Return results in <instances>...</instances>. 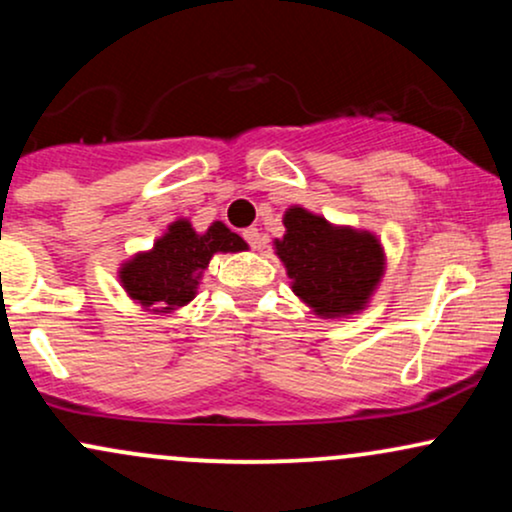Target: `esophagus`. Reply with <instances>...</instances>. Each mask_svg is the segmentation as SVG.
<instances>
[{
	"mask_svg": "<svg viewBox=\"0 0 512 512\" xmlns=\"http://www.w3.org/2000/svg\"><path fill=\"white\" fill-rule=\"evenodd\" d=\"M243 238L248 240V245H250L252 250H260L262 248V236H260V231H257V228H245Z\"/></svg>",
	"mask_w": 512,
	"mask_h": 512,
	"instance_id": "1",
	"label": "esophagus"
}]
</instances>
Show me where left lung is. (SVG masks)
<instances>
[{
  "instance_id": "1",
  "label": "left lung",
  "mask_w": 512,
  "mask_h": 512,
  "mask_svg": "<svg viewBox=\"0 0 512 512\" xmlns=\"http://www.w3.org/2000/svg\"><path fill=\"white\" fill-rule=\"evenodd\" d=\"M286 233L274 240L291 291L317 317H351L368 308L385 274L380 238L351 226H334L303 207L284 214Z\"/></svg>"
}]
</instances>
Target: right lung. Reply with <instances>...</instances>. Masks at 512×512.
Returning a JSON list of instances; mask_svg holds the SVG:
<instances>
[{"instance_id": "obj_1", "label": "right lung", "mask_w": 512, "mask_h": 512, "mask_svg": "<svg viewBox=\"0 0 512 512\" xmlns=\"http://www.w3.org/2000/svg\"><path fill=\"white\" fill-rule=\"evenodd\" d=\"M248 243L223 221L197 233L187 219L173 221L154 248L120 264V286L151 313H173L197 296L199 281L216 252H243Z\"/></svg>"}]
</instances>
